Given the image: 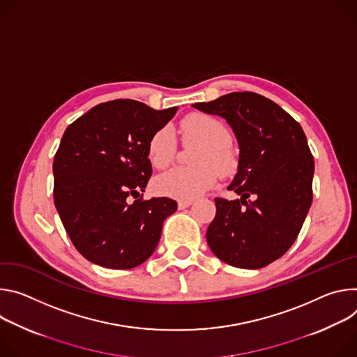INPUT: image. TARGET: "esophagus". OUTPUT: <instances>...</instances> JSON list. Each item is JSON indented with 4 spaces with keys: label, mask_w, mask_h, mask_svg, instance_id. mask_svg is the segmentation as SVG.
<instances>
[{
    "label": "esophagus",
    "mask_w": 357,
    "mask_h": 357,
    "mask_svg": "<svg viewBox=\"0 0 357 357\" xmlns=\"http://www.w3.org/2000/svg\"><path fill=\"white\" fill-rule=\"evenodd\" d=\"M191 204H192V200H180V202H178V208L183 210V208L190 207Z\"/></svg>",
    "instance_id": "34e87169"
}]
</instances>
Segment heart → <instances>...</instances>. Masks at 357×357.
<instances>
[{
  "label": "heart",
  "instance_id": "b5f03b06",
  "mask_svg": "<svg viewBox=\"0 0 357 357\" xmlns=\"http://www.w3.org/2000/svg\"><path fill=\"white\" fill-rule=\"evenodd\" d=\"M181 133L185 139L204 144L195 158L200 165L192 169L174 167L155 181L157 191L180 200H191L210 190L218 178V173L227 176L235 169V155L228 147L231 133L217 117L195 113L181 122ZM174 157V137L169 128L157 130L149 142V160L155 169L167 167Z\"/></svg>",
  "mask_w": 357,
  "mask_h": 357
}]
</instances>
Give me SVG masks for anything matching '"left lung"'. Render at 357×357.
I'll list each match as a JSON object with an SVG mask.
<instances>
[{
    "label": "left lung",
    "instance_id": "8db88e82",
    "mask_svg": "<svg viewBox=\"0 0 357 357\" xmlns=\"http://www.w3.org/2000/svg\"><path fill=\"white\" fill-rule=\"evenodd\" d=\"M192 106L224 117L240 146L238 173L228 190L241 199H214L208 247L228 265L264 268L292 247L312 204L314 162L306 136L289 113L254 92Z\"/></svg>",
    "mask_w": 357,
    "mask_h": 357
}]
</instances>
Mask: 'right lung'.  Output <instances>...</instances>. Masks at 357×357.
<instances>
[{
	"mask_svg": "<svg viewBox=\"0 0 357 357\" xmlns=\"http://www.w3.org/2000/svg\"><path fill=\"white\" fill-rule=\"evenodd\" d=\"M176 112L116 99L66 128L54 158V203L72 244L88 261L130 269L154 252L177 203L143 199L151 176L149 142Z\"/></svg>",
	"mask_w": 357,
	"mask_h": 357,
	"instance_id": "right-lung-1",
	"label": "right lung"
}]
</instances>
